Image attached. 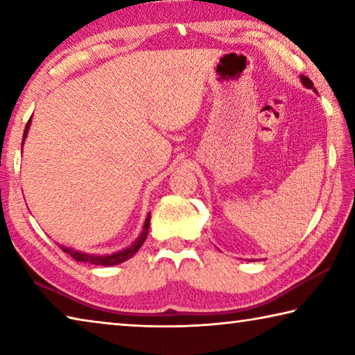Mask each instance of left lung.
Returning <instances> with one entry per match:
<instances>
[{"mask_svg":"<svg viewBox=\"0 0 355 355\" xmlns=\"http://www.w3.org/2000/svg\"><path fill=\"white\" fill-rule=\"evenodd\" d=\"M300 81H302V84H304V86L305 87H309V89H311V87H313V83H311L310 81V78H307V76H300Z\"/></svg>","mask_w":355,"mask_h":355,"instance_id":"1","label":"left lung"}]
</instances>
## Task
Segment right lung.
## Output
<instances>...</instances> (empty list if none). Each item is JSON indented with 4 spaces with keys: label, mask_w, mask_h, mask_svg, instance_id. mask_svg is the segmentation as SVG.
Here are the masks:
<instances>
[{
    "label": "right lung",
    "mask_w": 355,
    "mask_h": 355,
    "mask_svg": "<svg viewBox=\"0 0 355 355\" xmlns=\"http://www.w3.org/2000/svg\"><path fill=\"white\" fill-rule=\"evenodd\" d=\"M29 123H31V119L28 120L25 133H23V139H25L26 135H28ZM148 227H150V213H148L147 219H146V224H144V230L141 233V236L137 238L136 241L130 245V248L120 250V252H116V254H111V255H89V254H83V252H78V250H73V249H70V248H65V245H59V248H61L65 252V254H69L76 261L92 263V264H98V266H114V264L127 261L128 258L133 257L136 252L139 250V248L144 244V241H146V238H147Z\"/></svg>",
    "instance_id": "1"
}]
</instances>
